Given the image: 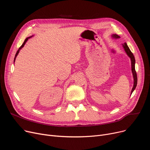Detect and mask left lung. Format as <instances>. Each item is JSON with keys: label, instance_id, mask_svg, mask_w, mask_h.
I'll list each match as a JSON object with an SVG mask.
<instances>
[{"label": "left lung", "instance_id": "left-lung-1", "mask_svg": "<svg viewBox=\"0 0 150 150\" xmlns=\"http://www.w3.org/2000/svg\"><path fill=\"white\" fill-rule=\"evenodd\" d=\"M112 38H115V39L120 38V36L119 35H116V34L112 35ZM123 46L124 47L126 53H127V54H128V56L131 58V70H132V75H133V78H134V86H133V88L132 89L131 93V94H132V92L134 91V89H136V86H137V74H136V70H135L136 60H135L134 57V54L131 52V50L129 49V47L127 45V43H124V44H123Z\"/></svg>", "mask_w": 150, "mask_h": 150}]
</instances>
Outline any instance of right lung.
I'll list each match as a JSON object with an SVG mask.
<instances>
[{
    "mask_svg": "<svg viewBox=\"0 0 150 150\" xmlns=\"http://www.w3.org/2000/svg\"><path fill=\"white\" fill-rule=\"evenodd\" d=\"M31 36H30V37H28V38H27L25 39V41H24V42H23V43L22 44V45L19 47V49H18V50L17 51V52H16V54H15V57H14V61H15V59H16V57H17V55L18 54V53H19V51H20V50L22 48V47L24 46V45H25V44L26 43V42L27 41V40L28 39H29V38H30Z\"/></svg>",
    "mask_w": 150,
    "mask_h": 150,
    "instance_id": "obj_1",
    "label": "right lung"
}]
</instances>
